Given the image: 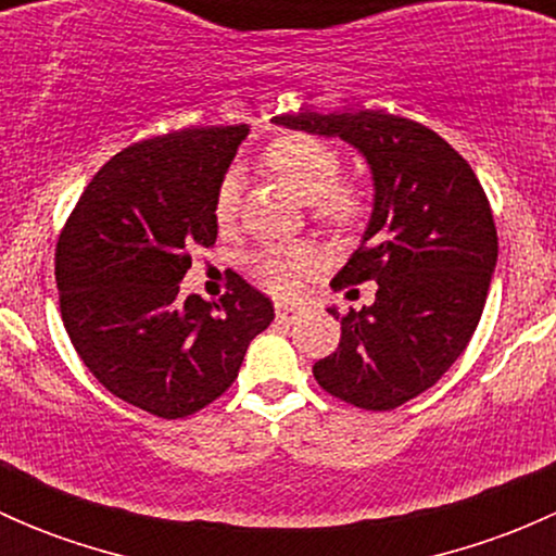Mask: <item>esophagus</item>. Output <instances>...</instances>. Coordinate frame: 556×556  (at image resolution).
Masks as SVG:
<instances>
[{
    "label": "esophagus",
    "mask_w": 556,
    "mask_h": 556,
    "mask_svg": "<svg viewBox=\"0 0 556 556\" xmlns=\"http://www.w3.org/2000/svg\"><path fill=\"white\" fill-rule=\"evenodd\" d=\"M301 312H304L301 304H277V319H282V323H290V319L299 317Z\"/></svg>",
    "instance_id": "esophagus-1"
}]
</instances>
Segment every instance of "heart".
Returning a JSON list of instances; mask_svg holds the SVG:
<instances>
[{
    "mask_svg": "<svg viewBox=\"0 0 556 556\" xmlns=\"http://www.w3.org/2000/svg\"><path fill=\"white\" fill-rule=\"evenodd\" d=\"M263 169L288 185L301 201L312 206L314 217L330 228H352L363 217L366 201L355 185L341 182L344 159L325 139L309 134H288L263 150ZM239 188L242 179L231 169L220 177L215 190L217 226H231L239 215ZM319 252L312 244H271L255 252L250 271L274 295H293L314 268Z\"/></svg>",
    "mask_w": 556,
    "mask_h": 556,
    "instance_id": "heart-1",
    "label": "heart"
}]
</instances>
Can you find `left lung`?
<instances>
[{"label": "left lung", "instance_id": "1", "mask_svg": "<svg viewBox=\"0 0 556 556\" xmlns=\"http://www.w3.org/2000/svg\"><path fill=\"white\" fill-rule=\"evenodd\" d=\"M274 123L341 137L371 166V220L333 288L377 279V299L344 317L330 306L339 350L312 374L339 401L390 412L439 382L479 325L497 263L490 201L468 161L408 117L306 110Z\"/></svg>", "mask_w": 556, "mask_h": 556}]
</instances>
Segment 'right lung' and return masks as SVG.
<instances>
[{"instance_id":"right-lung-1","label":"right lung","mask_w":556,"mask_h":556,"mask_svg":"<svg viewBox=\"0 0 556 556\" xmlns=\"http://www.w3.org/2000/svg\"><path fill=\"white\" fill-rule=\"evenodd\" d=\"M247 126L182 128L128 144L97 172L55 244L61 319L88 371L164 419L210 406L274 319L242 277L217 304L179 295L193 247L217 239L215 190Z\"/></svg>"}]
</instances>
